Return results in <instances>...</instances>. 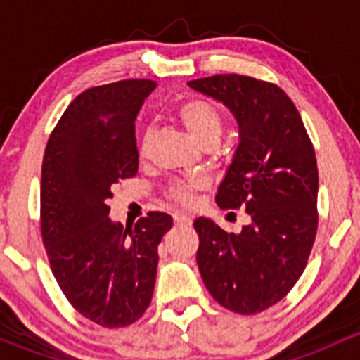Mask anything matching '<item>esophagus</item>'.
<instances>
[{"instance_id": "34e87169", "label": "esophagus", "mask_w": 360, "mask_h": 360, "mask_svg": "<svg viewBox=\"0 0 360 360\" xmlns=\"http://www.w3.org/2000/svg\"><path fill=\"white\" fill-rule=\"evenodd\" d=\"M174 223L177 224V226H190L191 224V217L186 216V214H174Z\"/></svg>"}]
</instances>
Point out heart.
Here are the masks:
<instances>
[{
	"mask_svg": "<svg viewBox=\"0 0 360 360\" xmlns=\"http://www.w3.org/2000/svg\"><path fill=\"white\" fill-rule=\"evenodd\" d=\"M177 118L183 123L184 129L195 137L200 144L207 141H217L223 129V116L212 103L205 99H190L177 108ZM146 148V141L143 143V150ZM202 183L198 179L176 183L169 190V197L181 205H191L193 195Z\"/></svg>",
	"mask_w": 360,
	"mask_h": 360,
	"instance_id": "b5f03b06",
	"label": "heart"
}]
</instances>
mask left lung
<instances>
[{"mask_svg":"<svg viewBox=\"0 0 360 360\" xmlns=\"http://www.w3.org/2000/svg\"><path fill=\"white\" fill-rule=\"evenodd\" d=\"M231 111L238 146L217 188L221 209H240L250 224L226 233L207 217L195 219L197 263L207 291L242 315L278 303L307 266L317 233L319 172L314 144L288 94L242 75L188 82Z\"/></svg>","mask_w":360,"mask_h":360,"instance_id":"left-lung-1","label":"left lung"}]
</instances>
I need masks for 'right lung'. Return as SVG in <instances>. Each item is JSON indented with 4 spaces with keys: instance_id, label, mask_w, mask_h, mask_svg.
I'll return each mask as SVG.
<instances>
[{
    "instance_id": "obj_1",
    "label": "right lung",
    "mask_w": 360,
    "mask_h": 360,
    "mask_svg": "<svg viewBox=\"0 0 360 360\" xmlns=\"http://www.w3.org/2000/svg\"><path fill=\"white\" fill-rule=\"evenodd\" d=\"M151 79H123L79 94L60 116L41 165V237L69 303L103 328L143 317L153 296L158 244L172 228L150 212L123 228L108 200L139 169L136 118L155 90Z\"/></svg>"
}]
</instances>
